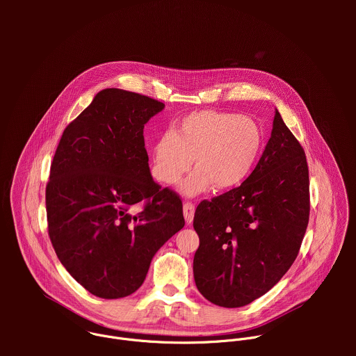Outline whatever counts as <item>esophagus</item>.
<instances>
[{
	"label": "esophagus",
	"instance_id": "esophagus-1",
	"mask_svg": "<svg viewBox=\"0 0 356 356\" xmlns=\"http://www.w3.org/2000/svg\"><path fill=\"white\" fill-rule=\"evenodd\" d=\"M194 211H195V206L193 204V202H190V201L184 202V204H183V214H184V220H186L187 224L193 222Z\"/></svg>",
	"mask_w": 356,
	"mask_h": 356
}]
</instances>
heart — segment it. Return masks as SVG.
<instances>
[{"mask_svg": "<svg viewBox=\"0 0 356 356\" xmlns=\"http://www.w3.org/2000/svg\"><path fill=\"white\" fill-rule=\"evenodd\" d=\"M264 135L249 117L221 111H198L181 118L173 131L154 143V176L176 184L193 165L197 168L180 186L186 195L239 186L261 155Z\"/></svg>", "mask_w": 356, "mask_h": 356, "instance_id": "heart-1", "label": "heart"}]
</instances>
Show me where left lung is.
<instances>
[{"mask_svg": "<svg viewBox=\"0 0 356 356\" xmlns=\"http://www.w3.org/2000/svg\"><path fill=\"white\" fill-rule=\"evenodd\" d=\"M309 217L306 154L276 111L270 139L248 179L197 206L198 291L227 309L268 293L296 261Z\"/></svg>", "mask_w": 356, "mask_h": 356, "instance_id": "1", "label": "left lung"}]
</instances>
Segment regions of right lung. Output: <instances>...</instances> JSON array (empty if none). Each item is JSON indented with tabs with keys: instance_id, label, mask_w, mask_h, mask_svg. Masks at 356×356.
<instances>
[{
	"instance_id": "right-lung-1",
	"label": "right lung",
	"mask_w": 356,
	"mask_h": 356,
	"mask_svg": "<svg viewBox=\"0 0 356 356\" xmlns=\"http://www.w3.org/2000/svg\"><path fill=\"white\" fill-rule=\"evenodd\" d=\"M163 108L138 92L99 91L66 127L50 165V242L66 270L97 297L136 291L155 253L184 227L180 195L154 181L145 149V124Z\"/></svg>"
}]
</instances>
